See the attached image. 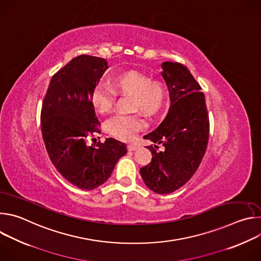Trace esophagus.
<instances>
[{
    "label": "esophagus",
    "instance_id": "obj_1",
    "mask_svg": "<svg viewBox=\"0 0 261 261\" xmlns=\"http://www.w3.org/2000/svg\"><path fill=\"white\" fill-rule=\"evenodd\" d=\"M127 147H128V151L131 152V151H135L138 146H137L136 144H132V143H131V144H128Z\"/></svg>",
    "mask_w": 261,
    "mask_h": 261
}]
</instances>
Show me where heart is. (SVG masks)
<instances>
[{"instance_id": "b5f03b06", "label": "heart", "mask_w": 261, "mask_h": 261, "mask_svg": "<svg viewBox=\"0 0 261 261\" xmlns=\"http://www.w3.org/2000/svg\"><path fill=\"white\" fill-rule=\"evenodd\" d=\"M110 90L116 95L132 96L131 111H139L147 118L155 119L167 105V90L163 83L152 81L143 73L127 71L109 82ZM91 102L99 115H108L114 109L115 95L103 87H96ZM140 115L118 116L105 123V131L122 141H131L145 127Z\"/></svg>"}]
</instances>
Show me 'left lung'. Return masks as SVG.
Returning a JSON list of instances; mask_svg holds the SVG:
<instances>
[{"label": "left lung", "instance_id": "8db88e82", "mask_svg": "<svg viewBox=\"0 0 261 261\" xmlns=\"http://www.w3.org/2000/svg\"><path fill=\"white\" fill-rule=\"evenodd\" d=\"M170 107L166 118L144 136L155 144L145 146L152 162L139 172L146 187L158 194L179 189L196 172L205 154L210 122L204 94L189 69L173 62L161 64ZM158 144L164 145L157 151Z\"/></svg>", "mask_w": 261, "mask_h": 261}]
</instances>
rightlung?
Returning a JSON list of instances; mask_svg holds the SVG:
<instances>
[{"instance_id":"right-lung-1","label":"right lung","mask_w":261,"mask_h":261,"mask_svg":"<svg viewBox=\"0 0 261 261\" xmlns=\"http://www.w3.org/2000/svg\"><path fill=\"white\" fill-rule=\"evenodd\" d=\"M107 69L102 58L72 59L51 77L42 104L41 130L48 156L58 171L82 190L104 184L127 153L126 144L115 138L87 143L100 134L91 97Z\"/></svg>"}]
</instances>
